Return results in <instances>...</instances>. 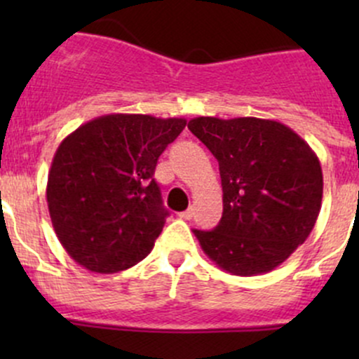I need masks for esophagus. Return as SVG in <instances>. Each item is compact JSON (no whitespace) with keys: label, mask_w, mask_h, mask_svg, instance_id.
<instances>
[{"label":"esophagus","mask_w":359,"mask_h":359,"mask_svg":"<svg viewBox=\"0 0 359 359\" xmlns=\"http://www.w3.org/2000/svg\"><path fill=\"white\" fill-rule=\"evenodd\" d=\"M193 215H194L193 208H187L186 212H180V213H179L180 219H184V220H191V219H193Z\"/></svg>","instance_id":"1"}]
</instances>
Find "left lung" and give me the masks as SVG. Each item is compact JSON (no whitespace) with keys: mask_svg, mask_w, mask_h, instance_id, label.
Returning <instances> with one entry per match:
<instances>
[{"mask_svg":"<svg viewBox=\"0 0 359 359\" xmlns=\"http://www.w3.org/2000/svg\"><path fill=\"white\" fill-rule=\"evenodd\" d=\"M187 128L219 161L224 212L212 231L194 229L222 271H273L307 240L323 198V172L309 144L274 119L200 116Z\"/></svg>","mask_w":359,"mask_h":359,"instance_id":"8db88e82","label":"left lung"}]
</instances>
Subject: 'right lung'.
Masks as SVG:
<instances>
[{"instance_id":"right-lung-1","label":"right lung","mask_w":359,"mask_h":359,"mask_svg":"<svg viewBox=\"0 0 359 359\" xmlns=\"http://www.w3.org/2000/svg\"><path fill=\"white\" fill-rule=\"evenodd\" d=\"M186 123L106 114L60 142L48 172L46 203L57 238L74 262L112 274L149 255L168 217L154 170Z\"/></svg>"}]
</instances>
